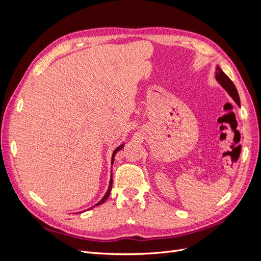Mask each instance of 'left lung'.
Listing matches in <instances>:
<instances>
[{
    "label": "left lung",
    "instance_id": "1",
    "mask_svg": "<svg viewBox=\"0 0 261 261\" xmlns=\"http://www.w3.org/2000/svg\"><path fill=\"white\" fill-rule=\"evenodd\" d=\"M216 81L220 84V86L222 87V88L228 94H230V97L235 101V103L239 107H241V100H240L238 89H236V87L233 84V82L225 75V73L222 69H221V67L219 65H217V67H216Z\"/></svg>",
    "mask_w": 261,
    "mask_h": 261
}]
</instances>
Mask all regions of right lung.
I'll return each mask as SVG.
<instances>
[{"label": "right lung", "mask_w": 261, "mask_h": 261, "mask_svg": "<svg viewBox=\"0 0 261 261\" xmlns=\"http://www.w3.org/2000/svg\"><path fill=\"white\" fill-rule=\"evenodd\" d=\"M124 147V144H122V145H120L118 146L114 151H113V153H112V160H111V164H113V162H114V156H115V154L120 151V150L122 149ZM112 183H113V179H112V174H111V178H110V183H109V188H108V191H107V193H106V195L103 196V198H102L98 203H96L94 204V206H92L91 208H94L96 206H99V204H101V203H103L108 198H109V196H110V192H111V189H112ZM91 208H89V209H91Z\"/></svg>", "instance_id": "obj_1"}]
</instances>
